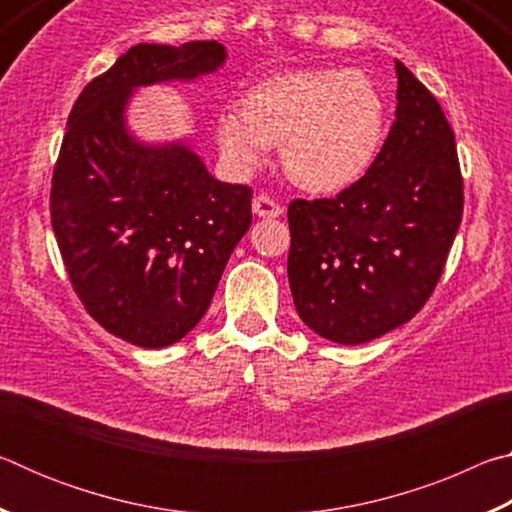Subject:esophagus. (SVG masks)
Segmentation results:
<instances>
[{
	"label": "esophagus",
	"instance_id": "1",
	"mask_svg": "<svg viewBox=\"0 0 512 512\" xmlns=\"http://www.w3.org/2000/svg\"><path fill=\"white\" fill-rule=\"evenodd\" d=\"M253 212L257 216H264V219H275V216L282 214V205L275 201L273 196L268 194H257L253 198Z\"/></svg>",
	"mask_w": 512,
	"mask_h": 512
}]
</instances>
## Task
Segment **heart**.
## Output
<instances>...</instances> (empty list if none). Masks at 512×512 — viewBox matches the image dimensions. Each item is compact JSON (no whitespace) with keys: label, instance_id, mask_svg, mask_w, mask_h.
Returning <instances> with one entry per match:
<instances>
[{"label":"heart","instance_id":"obj_1","mask_svg":"<svg viewBox=\"0 0 512 512\" xmlns=\"http://www.w3.org/2000/svg\"><path fill=\"white\" fill-rule=\"evenodd\" d=\"M384 97L354 69H302L257 83L241 110L216 117V140L241 171L282 147L284 169L311 192H336L368 171L384 140Z\"/></svg>","mask_w":512,"mask_h":512}]
</instances>
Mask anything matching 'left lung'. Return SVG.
<instances>
[{
	"mask_svg": "<svg viewBox=\"0 0 512 512\" xmlns=\"http://www.w3.org/2000/svg\"><path fill=\"white\" fill-rule=\"evenodd\" d=\"M463 216L454 131L397 60L395 121L368 171L332 198L289 205V284L302 323L357 345L404 325L443 275Z\"/></svg>",
	"mask_w": 512,
	"mask_h": 512,
	"instance_id": "1",
	"label": "left lung"
}]
</instances>
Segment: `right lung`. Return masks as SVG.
<instances>
[{
	"instance_id": "1",
	"label": "right lung",
	"mask_w": 512,
	"mask_h": 512,
	"mask_svg": "<svg viewBox=\"0 0 512 512\" xmlns=\"http://www.w3.org/2000/svg\"><path fill=\"white\" fill-rule=\"evenodd\" d=\"M223 60L216 40L135 45L69 112L49 196L60 255L85 311L140 348L176 343L203 318L253 221V189L219 183L183 144H137L121 112L137 85Z\"/></svg>"
}]
</instances>
